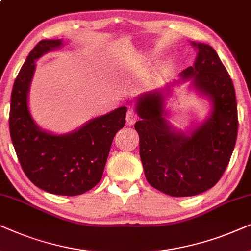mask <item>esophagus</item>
I'll list each match as a JSON object with an SVG mask.
<instances>
[{
  "label": "esophagus",
  "mask_w": 251,
  "mask_h": 251,
  "mask_svg": "<svg viewBox=\"0 0 251 251\" xmlns=\"http://www.w3.org/2000/svg\"><path fill=\"white\" fill-rule=\"evenodd\" d=\"M136 119H138V117H136V113L133 111V110H128L127 112V116H126V123H127V125H134Z\"/></svg>",
  "instance_id": "34e87169"
}]
</instances>
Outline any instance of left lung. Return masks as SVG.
<instances>
[{"label": "left lung", "mask_w": 251, "mask_h": 251, "mask_svg": "<svg viewBox=\"0 0 251 251\" xmlns=\"http://www.w3.org/2000/svg\"><path fill=\"white\" fill-rule=\"evenodd\" d=\"M198 51L193 66L180 73L181 81L212 102V112L195 129L178 131L166 119L164 89L143 93L135 109L141 120L134 127L147 181L175 198L199 195L212 188L228 165L238 135V106L233 81L215 49L192 42ZM167 94H165V92Z\"/></svg>", "instance_id": "8db88e82"}]
</instances>
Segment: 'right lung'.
I'll return each instance as SVG.
<instances>
[{"label": "right lung", "instance_id": "1", "mask_svg": "<svg viewBox=\"0 0 251 251\" xmlns=\"http://www.w3.org/2000/svg\"><path fill=\"white\" fill-rule=\"evenodd\" d=\"M61 47V39L42 40L29 52L13 83L9 127L17 157L27 178L45 192L75 196L101 181L112 140L125 125L127 108L120 106L93 118L66 134L56 135L40 128L28 108L35 61Z\"/></svg>", "mask_w": 251, "mask_h": 251}]
</instances>
